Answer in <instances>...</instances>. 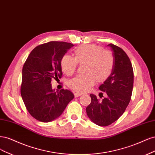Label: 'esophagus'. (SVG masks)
<instances>
[{
    "mask_svg": "<svg viewBox=\"0 0 155 155\" xmlns=\"http://www.w3.org/2000/svg\"><path fill=\"white\" fill-rule=\"evenodd\" d=\"M81 95H82V94H81V93H74V97H78L81 96Z\"/></svg>",
    "mask_w": 155,
    "mask_h": 155,
    "instance_id": "obj_1",
    "label": "esophagus"
}]
</instances>
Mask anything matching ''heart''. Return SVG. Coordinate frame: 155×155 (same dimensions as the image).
Listing matches in <instances>:
<instances>
[{"mask_svg": "<svg viewBox=\"0 0 155 155\" xmlns=\"http://www.w3.org/2000/svg\"><path fill=\"white\" fill-rule=\"evenodd\" d=\"M74 58L68 55L62 57L61 67L68 76L76 71L78 65H84L85 73L71 79L68 86L73 91L85 93L95 84L106 82L113 72L114 59L113 53L94 44L82 45L74 50Z\"/></svg>", "mask_w": 155, "mask_h": 155, "instance_id": "heart-1", "label": "heart"}]
</instances>
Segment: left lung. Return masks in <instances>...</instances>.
Returning a JSON list of instances; mask_svg holds the SVG:
<instances>
[{"label": "left lung", "mask_w": 155, "mask_h": 155, "mask_svg": "<svg viewBox=\"0 0 155 155\" xmlns=\"http://www.w3.org/2000/svg\"><path fill=\"white\" fill-rule=\"evenodd\" d=\"M108 46L113 51L114 68L111 76L99 87L107 96L101 101L91 94V102L86 107L89 118L100 126H109L122 115L131 101L133 87V69L130 59L122 48L113 44Z\"/></svg>", "instance_id": "1"}]
</instances>
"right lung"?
I'll return each mask as SVG.
<instances>
[{"label": "right lung", "instance_id": "add662e5", "mask_svg": "<svg viewBox=\"0 0 155 155\" xmlns=\"http://www.w3.org/2000/svg\"><path fill=\"white\" fill-rule=\"evenodd\" d=\"M71 43L51 41L35 48L22 68L21 96L27 110L38 121L48 122L58 118L74 98L68 89L53 90L51 82L62 76L61 61Z\"/></svg>", "mask_w": 155, "mask_h": 155}]
</instances>
